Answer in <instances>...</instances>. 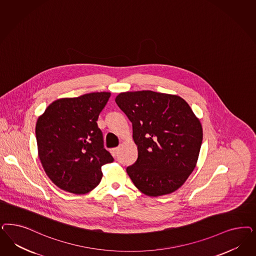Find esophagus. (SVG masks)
<instances>
[{
  "instance_id": "obj_1",
  "label": "esophagus",
  "mask_w": 256,
  "mask_h": 256,
  "mask_svg": "<svg viewBox=\"0 0 256 256\" xmlns=\"http://www.w3.org/2000/svg\"><path fill=\"white\" fill-rule=\"evenodd\" d=\"M118 150H120V147H118V148H112V150H111V152H112V154H113L114 156H116V154H118Z\"/></svg>"
}]
</instances>
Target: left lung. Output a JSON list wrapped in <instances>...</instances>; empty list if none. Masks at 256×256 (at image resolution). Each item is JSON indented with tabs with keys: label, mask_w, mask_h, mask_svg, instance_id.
<instances>
[{
	"label": "left lung",
	"mask_w": 256,
	"mask_h": 256,
	"mask_svg": "<svg viewBox=\"0 0 256 256\" xmlns=\"http://www.w3.org/2000/svg\"><path fill=\"white\" fill-rule=\"evenodd\" d=\"M118 106L132 125L138 157L126 168L145 195L172 193L194 170L202 142V127L188 104L177 95L152 90L122 92Z\"/></svg>",
	"instance_id": "obj_1"
}]
</instances>
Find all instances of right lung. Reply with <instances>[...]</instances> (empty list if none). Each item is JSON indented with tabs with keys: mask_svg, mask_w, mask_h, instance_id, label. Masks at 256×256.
Wrapping results in <instances>:
<instances>
[{
	"mask_svg": "<svg viewBox=\"0 0 256 256\" xmlns=\"http://www.w3.org/2000/svg\"><path fill=\"white\" fill-rule=\"evenodd\" d=\"M110 92H93L52 102L36 125L42 166L61 190L84 194L102 178V166L114 158L104 147L97 120Z\"/></svg>",
	"mask_w": 256,
	"mask_h": 256,
	"instance_id": "1",
	"label": "right lung"
}]
</instances>
